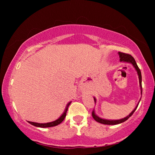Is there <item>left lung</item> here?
<instances>
[{
    "label": "left lung",
    "mask_w": 155,
    "mask_h": 155,
    "mask_svg": "<svg viewBox=\"0 0 155 155\" xmlns=\"http://www.w3.org/2000/svg\"><path fill=\"white\" fill-rule=\"evenodd\" d=\"M119 55H120V61H123V62H128V63H130L131 64H132L134 68H135L136 71L137 72V74H138V77H139V81H140V89H141V94H142V86H141V71L140 70V68L137 66V64H136V61L135 59L133 58V57L130 55L129 54H127V53H124V52H118ZM94 101H95V103L96 102V100L95 98H94ZM138 104L136 106L135 108L134 109V110L130 113V114L128 115V116L124 117V118L122 119H120V120H105V119H103V118H101V117L97 116L96 115L95 112H94V110H93L92 113H91V115H92V117L93 118L96 120V122H98L99 123H101V124H108V125H115V124H120V123H122L125 122L126 120H127L129 117L131 116L133 114V113L135 112V111L136 109H137V107H138Z\"/></svg>",
    "instance_id": "left-lung-1"
}]
</instances>
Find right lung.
Returning a JSON list of instances; mask_svg holds the SVG:
<instances>
[{
    "mask_svg": "<svg viewBox=\"0 0 155 155\" xmlns=\"http://www.w3.org/2000/svg\"><path fill=\"white\" fill-rule=\"evenodd\" d=\"M71 103V102H70L69 103H68L66 107H65V109L64 112V114H63L61 116L59 117V118H58L57 120H56L55 121H53V122H48V123H44V124H40V123H37V122H29L28 121V123H30L31 124H32L33 126H35V127H40V128H47V127H54V126H57L60 123H61L63 121H64V120L65 119V116H66V113L68 111V107Z\"/></svg>",
    "mask_w": 155,
    "mask_h": 155,
    "instance_id": "right-lung-1",
    "label": "right lung"
}]
</instances>
